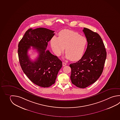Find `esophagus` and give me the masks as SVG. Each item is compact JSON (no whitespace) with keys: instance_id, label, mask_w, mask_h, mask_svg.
I'll return each instance as SVG.
<instances>
[{"instance_id":"esophagus-1","label":"esophagus","mask_w":120,"mask_h":120,"mask_svg":"<svg viewBox=\"0 0 120 120\" xmlns=\"http://www.w3.org/2000/svg\"><path fill=\"white\" fill-rule=\"evenodd\" d=\"M63 66H65V65H66V63H65V62H63Z\"/></svg>"}]
</instances>
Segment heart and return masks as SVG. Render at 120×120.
Wrapping results in <instances>:
<instances>
[{
	"label": "heart",
	"instance_id": "heart-1",
	"mask_svg": "<svg viewBox=\"0 0 120 120\" xmlns=\"http://www.w3.org/2000/svg\"><path fill=\"white\" fill-rule=\"evenodd\" d=\"M87 43L85 37L68 30L61 31L58 38L54 36L51 41V45L55 55L59 56L65 49V58L71 61H77L82 58Z\"/></svg>",
	"mask_w": 120,
	"mask_h": 120
}]
</instances>
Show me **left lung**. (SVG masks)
<instances>
[{"mask_svg":"<svg viewBox=\"0 0 120 120\" xmlns=\"http://www.w3.org/2000/svg\"><path fill=\"white\" fill-rule=\"evenodd\" d=\"M87 42L84 55L78 62L71 63V79L77 87L84 88L96 82L103 72L107 52L101 37L97 33L84 28Z\"/></svg>","mask_w":120,"mask_h":120,"instance_id":"left-lung-1","label":"left lung"}]
</instances>
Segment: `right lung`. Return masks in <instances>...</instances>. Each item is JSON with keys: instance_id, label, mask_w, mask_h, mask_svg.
<instances>
[{"instance_id": "add662e5", "label": "right lung", "mask_w": 120, "mask_h": 120, "mask_svg": "<svg viewBox=\"0 0 120 120\" xmlns=\"http://www.w3.org/2000/svg\"><path fill=\"white\" fill-rule=\"evenodd\" d=\"M54 32L42 27L30 29L18 45V56L22 70L33 83L41 87H49L54 84L62 66V62L57 57L46 50ZM31 46L39 53L34 61H31L28 55Z\"/></svg>"}]
</instances>
